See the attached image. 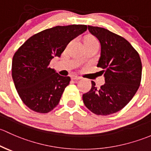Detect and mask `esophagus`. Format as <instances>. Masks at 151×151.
<instances>
[{
    "label": "esophagus",
    "instance_id": "obj_1",
    "mask_svg": "<svg viewBox=\"0 0 151 151\" xmlns=\"http://www.w3.org/2000/svg\"><path fill=\"white\" fill-rule=\"evenodd\" d=\"M71 78H72L73 80H79V79H81V78L80 76H78L72 75V76H71Z\"/></svg>",
    "mask_w": 151,
    "mask_h": 151
}]
</instances>
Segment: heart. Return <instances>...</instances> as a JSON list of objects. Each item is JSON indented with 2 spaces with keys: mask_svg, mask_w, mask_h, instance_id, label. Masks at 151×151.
Returning <instances> with one entry per match:
<instances>
[{
  "mask_svg": "<svg viewBox=\"0 0 151 151\" xmlns=\"http://www.w3.org/2000/svg\"><path fill=\"white\" fill-rule=\"evenodd\" d=\"M98 43L94 36L92 35H88L84 39V43Z\"/></svg>",
  "mask_w": 151,
  "mask_h": 151,
  "instance_id": "heart-1",
  "label": "heart"
}]
</instances>
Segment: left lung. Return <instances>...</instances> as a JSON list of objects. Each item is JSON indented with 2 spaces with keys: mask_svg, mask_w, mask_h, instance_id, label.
Here are the masks:
<instances>
[{
  "mask_svg": "<svg viewBox=\"0 0 151 151\" xmlns=\"http://www.w3.org/2000/svg\"><path fill=\"white\" fill-rule=\"evenodd\" d=\"M89 32L101 44V55L97 66L102 68L105 84L97 88L91 81L89 91L83 94L84 105L98 116L119 111L133 98L142 78L139 54L128 41L108 29L88 26Z\"/></svg>",
  "mask_w": 151,
  "mask_h": 151,
  "instance_id": "left-lung-1",
  "label": "left lung"
}]
</instances>
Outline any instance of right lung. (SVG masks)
I'll list each match as a JSON object with an SVG mask.
<instances>
[{
    "label": "right lung",
    "mask_w": 151,
    "mask_h": 151,
    "mask_svg": "<svg viewBox=\"0 0 151 151\" xmlns=\"http://www.w3.org/2000/svg\"><path fill=\"white\" fill-rule=\"evenodd\" d=\"M86 29L84 24H71L44 29L31 36L15 52L12 78L19 96L29 109L47 113L58 105L70 78L59 75L49 64Z\"/></svg>",
    "instance_id": "right-lung-1"
}]
</instances>
